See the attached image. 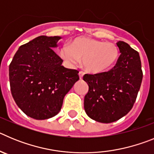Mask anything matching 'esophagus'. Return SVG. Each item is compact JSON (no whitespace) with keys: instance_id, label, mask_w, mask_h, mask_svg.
<instances>
[{"instance_id":"34e87169","label":"esophagus","mask_w":154,"mask_h":154,"mask_svg":"<svg viewBox=\"0 0 154 154\" xmlns=\"http://www.w3.org/2000/svg\"><path fill=\"white\" fill-rule=\"evenodd\" d=\"M85 73L83 72H82V71H80L79 73V78L80 79H82V78H83V75Z\"/></svg>"}]
</instances>
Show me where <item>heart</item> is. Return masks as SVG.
Wrapping results in <instances>:
<instances>
[{
    "instance_id": "obj_1",
    "label": "heart",
    "mask_w": 154,
    "mask_h": 154,
    "mask_svg": "<svg viewBox=\"0 0 154 154\" xmlns=\"http://www.w3.org/2000/svg\"><path fill=\"white\" fill-rule=\"evenodd\" d=\"M59 54L61 58L72 66L79 63L82 58V64L86 70L92 73H101L117 62L119 50L112 42L78 37L73 39L69 45L62 46Z\"/></svg>"
}]
</instances>
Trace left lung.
Instances as JSON below:
<instances>
[{
    "label": "left lung",
    "mask_w": 154,
    "mask_h": 154,
    "mask_svg": "<svg viewBox=\"0 0 154 154\" xmlns=\"http://www.w3.org/2000/svg\"><path fill=\"white\" fill-rule=\"evenodd\" d=\"M116 45L121 55L112 69L83 76L89 85L84 109L91 119L99 123H112L130 112L142 82L139 53L124 42Z\"/></svg>",
    "instance_id": "1"
}]
</instances>
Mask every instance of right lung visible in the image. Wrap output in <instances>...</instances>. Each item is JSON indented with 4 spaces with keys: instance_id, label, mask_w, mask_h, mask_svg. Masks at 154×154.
<instances>
[{
    "instance_id": "obj_1",
    "label": "right lung",
    "mask_w": 154,
    "mask_h": 154,
    "mask_svg": "<svg viewBox=\"0 0 154 154\" xmlns=\"http://www.w3.org/2000/svg\"><path fill=\"white\" fill-rule=\"evenodd\" d=\"M59 36L37 37L20 46L9 65L11 91L17 106L35 119L55 116L63 99L79 79V72L62 65L53 51Z\"/></svg>"
}]
</instances>
